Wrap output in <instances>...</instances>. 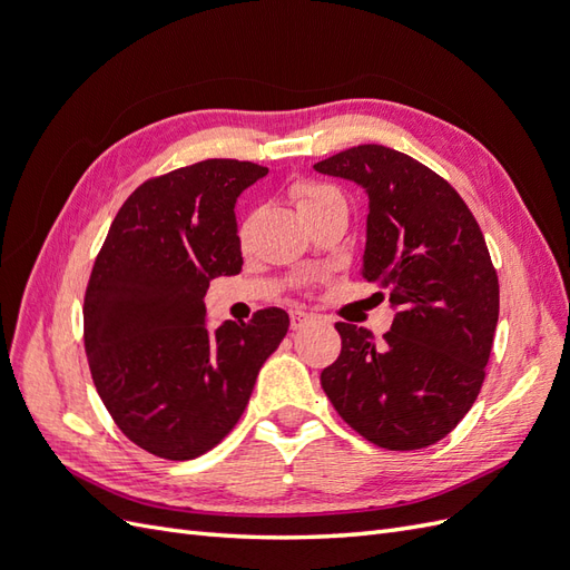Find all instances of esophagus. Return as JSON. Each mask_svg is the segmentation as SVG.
Masks as SVG:
<instances>
[{
    "label": "esophagus",
    "mask_w": 570,
    "mask_h": 570,
    "mask_svg": "<svg viewBox=\"0 0 570 570\" xmlns=\"http://www.w3.org/2000/svg\"><path fill=\"white\" fill-rule=\"evenodd\" d=\"M314 321V316L312 314H306V312H302V308H292L289 312V323H292V331H302V327H306L308 323Z\"/></svg>",
    "instance_id": "esophagus-1"
}]
</instances>
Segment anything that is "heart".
<instances>
[{"mask_svg": "<svg viewBox=\"0 0 570 570\" xmlns=\"http://www.w3.org/2000/svg\"><path fill=\"white\" fill-rule=\"evenodd\" d=\"M289 193H292V197H295L302 214L308 212V209H316V206H321L325 202L342 199V193L335 185L323 183V180H314V178H302L297 183H292Z\"/></svg>", "mask_w": 570, "mask_h": 570, "instance_id": "1", "label": "heart"}]
</instances>
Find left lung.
I'll return each instance as SVG.
<instances>
[{
	"instance_id": "1",
	"label": "left lung",
	"mask_w": 570,
	"mask_h": 570,
	"mask_svg": "<svg viewBox=\"0 0 570 570\" xmlns=\"http://www.w3.org/2000/svg\"><path fill=\"white\" fill-rule=\"evenodd\" d=\"M314 168L366 187L358 273L385 285L396 308L383 342L335 323L342 350L321 373L323 392L361 438L392 452L423 450L452 433L485 381L499 318L485 237L456 189L409 154L358 145Z\"/></svg>"
}]
</instances>
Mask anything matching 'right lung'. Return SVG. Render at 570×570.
I'll use <instances>...</instances> for the list:
<instances>
[{
    "instance_id": "add662e5",
    "label": "right lung",
    "mask_w": 570,
    "mask_h": 570,
    "mask_svg": "<svg viewBox=\"0 0 570 570\" xmlns=\"http://www.w3.org/2000/svg\"><path fill=\"white\" fill-rule=\"evenodd\" d=\"M266 174L206 159L154 176L95 258L82 304L92 383L120 433L159 459L202 456L230 433L289 327L278 306L216 333L204 323L209 281L243 271L235 199Z\"/></svg>"
}]
</instances>
